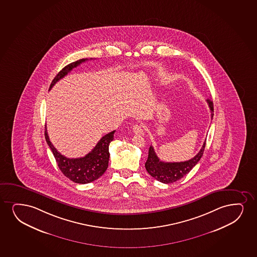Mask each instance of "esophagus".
Returning a JSON list of instances; mask_svg holds the SVG:
<instances>
[{
	"instance_id": "34e87169",
	"label": "esophagus",
	"mask_w": 257,
	"mask_h": 257,
	"mask_svg": "<svg viewBox=\"0 0 257 257\" xmlns=\"http://www.w3.org/2000/svg\"><path fill=\"white\" fill-rule=\"evenodd\" d=\"M132 130H133L134 133L137 134V135H143V133H144V130H143V127L140 124L134 125Z\"/></svg>"
}]
</instances>
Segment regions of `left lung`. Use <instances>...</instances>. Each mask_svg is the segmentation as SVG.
I'll list each match as a JSON object with an SVG mask.
<instances>
[{"instance_id": "obj_1", "label": "left lung", "mask_w": 257, "mask_h": 257, "mask_svg": "<svg viewBox=\"0 0 257 257\" xmlns=\"http://www.w3.org/2000/svg\"><path fill=\"white\" fill-rule=\"evenodd\" d=\"M210 111H211V117L214 114V106L213 101L209 99H207ZM206 140H205L202 149L199 151V153L193 158L185 161V162H180V163H165L159 159V157L156 156V152L154 150L152 145L150 147L149 150V156L145 163V168L150 176L156 179L157 181L163 182V183H172L176 182L187 174H189L194 167L198 163L203 152H204Z\"/></svg>"}]
</instances>
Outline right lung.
Returning <instances> with one entry per match:
<instances>
[{
  "label": "right lung",
  "mask_w": 257,
  "mask_h": 257,
  "mask_svg": "<svg viewBox=\"0 0 257 257\" xmlns=\"http://www.w3.org/2000/svg\"><path fill=\"white\" fill-rule=\"evenodd\" d=\"M88 60L87 58L80 59L78 61L72 62L62 68L53 80L49 89L52 88L59 80L68 75V73L71 71L73 68H76L81 63ZM114 132L115 130L105 135L101 140L98 142L97 144L91 150V152L81 158H67L66 156H62V154L59 153L49 140L46 127L45 139L53 152V155L55 156V161L62 174L69 180H71L72 182L80 184H86L97 180L107 170L109 160L108 146L109 143L114 140Z\"/></svg>",
  "instance_id": "obj_1"
}]
</instances>
